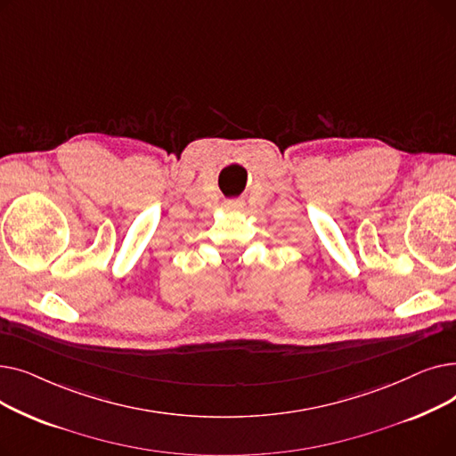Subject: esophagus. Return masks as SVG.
Listing matches in <instances>:
<instances>
[{
    "label": "esophagus",
    "mask_w": 456,
    "mask_h": 456,
    "mask_svg": "<svg viewBox=\"0 0 456 456\" xmlns=\"http://www.w3.org/2000/svg\"><path fill=\"white\" fill-rule=\"evenodd\" d=\"M225 207H227L229 210H240V208H244V201H238V200L225 201Z\"/></svg>",
    "instance_id": "obj_1"
}]
</instances>
